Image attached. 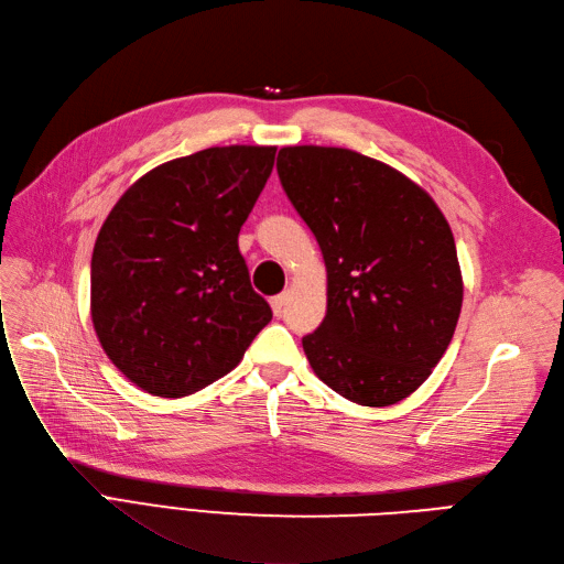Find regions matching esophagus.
<instances>
[{"mask_svg":"<svg viewBox=\"0 0 564 564\" xmlns=\"http://www.w3.org/2000/svg\"><path fill=\"white\" fill-rule=\"evenodd\" d=\"M288 293H281V295H276V297H271V308H274V314L276 316H281L283 314V308H285V304H288Z\"/></svg>","mask_w":564,"mask_h":564,"instance_id":"1","label":"esophagus"}]
</instances>
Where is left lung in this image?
I'll return each instance as SVG.
<instances>
[{
    "label": "left lung",
    "instance_id": "1",
    "mask_svg": "<svg viewBox=\"0 0 564 564\" xmlns=\"http://www.w3.org/2000/svg\"><path fill=\"white\" fill-rule=\"evenodd\" d=\"M276 171L328 271V312L302 337L308 362L347 401H403L438 366L462 312L445 215L410 177L351 150L283 148Z\"/></svg>",
    "mask_w": 564,
    "mask_h": 564
}]
</instances>
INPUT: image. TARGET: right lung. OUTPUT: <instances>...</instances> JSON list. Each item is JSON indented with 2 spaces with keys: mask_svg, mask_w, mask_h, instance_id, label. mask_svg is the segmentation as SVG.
<instances>
[{
  "mask_svg": "<svg viewBox=\"0 0 564 564\" xmlns=\"http://www.w3.org/2000/svg\"><path fill=\"white\" fill-rule=\"evenodd\" d=\"M276 148H208L129 187L90 258V318L135 387L189 395L239 366L271 308L250 285L239 231Z\"/></svg>",
  "mask_w": 564,
  "mask_h": 564,
  "instance_id": "add662e5",
  "label": "right lung"
}]
</instances>
